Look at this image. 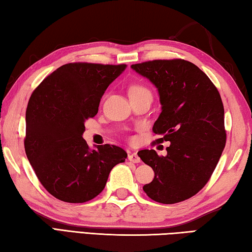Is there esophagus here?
I'll list each match as a JSON object with an SVG mask.
<instances>
[{
    "label": "esophagus",
    "mask_w": 252,
    "mask_h": 252,
    "mask_svg": "<svg viewBox=\"0 0 252 252\" xmlns=\"http://www.w3.org/2000/svg\"><path fill=\"white\" fill-rule=\"evenodd\" d=\"M128 160H130L131 162H135V164H138V162H140V158L136 153H131L128 155Z\"/></svg>",
    "instance_id": "esophagus-1"
}]
</instances>
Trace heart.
Listing matches in <instances>:
<instances>
[{"label": "heart", "instance_id": "1", "mask_svg": "<svg viewBox=\"0 0 252 252\" xmlns=\"http://www.w3.org/2000/svg\"><path fill=\"white\" fill-rule=\"evenodd\" d=\"M130 95H135V94H140V93H149L146 87H144L142 85H135L130 88ZM151 94V93H149Z\"/></svg>", "mask_w": 252, "mask_h": 252}]
</instances>
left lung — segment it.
<instances>
[{"mask_svg": "<svg viewBox=\"0 0 252 252\" xmlns=\"http://www.w3.org/2000/svg\"><path fill=\"white\" fill-rule=\"evenodd\" d=\"M155 85L161 113L153 131L156 142H169L166 156L154 149L138 152L155 177L143 187L161 204L188 199L204 188L226 145L221 97L209 77L185 60H155L130 66Z\"/></svg>", "mask_w": 252, "mask_h": 252, "instance_id": "8db88e82", "label": "left lung"}]
</instances>
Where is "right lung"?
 Wrapping results in <instances>:
<instances>
[{"mask_svg": "<svg viewBox=\"0 0 252 252\" xmlns=\"http://www.w3.org/2000/svg\"><path fill=\"white\" fill-rule=\"evenodd\" d=\"M127 66L69 63L33 92L26 108L25 153L44 188L65 202H85L103 191L110 170L127 154L114 145L91 149L85 122Z\"/></svg>", "mask_w": 252, "mask_h": 252, "instance_id": "add662e5", "label": "right lung"}]
</instances>
